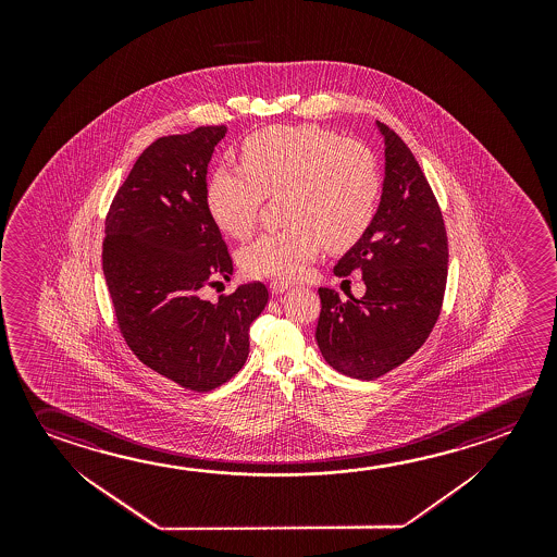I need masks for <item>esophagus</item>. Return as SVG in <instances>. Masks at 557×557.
I'll use <instances>...</instances> for the list:
<instances>
[{"mask_svg":"<svg viewBox=\"0 0 557 557\" xmlns=\"http://www.w3.org/2000/svg\"><path fill=\"white\" fill-rule=\"evenodd\" d=\"M292 287L293 283L285 282V280H274V282H270V292L274 293V295H282V293L292 289Z\"/></svg>","mask_w":557,"mask_h":557,"instance_id":"esophagus-1","label":"esophagus"}]
</instances>
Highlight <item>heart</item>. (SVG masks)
<instances>
[{
  "instance_id": "obj_1",
  "label": "heart",
  "mask_w": 557,
  "mask_h": 557,
  "mask_svg": "<svg viewBox=\"0 0 557 557\" xmlns=\"http://www.w3.org/2000/svg\"><path fill=\"white\" fill-rule=\"evenodd\" d=\"M283 194V220L240 252L256 277H299L329 247L346 250L373 223L381 169L373 151L319 126H274L248 137L243 166L221 164L208 183V208L225 233H252L265 196Z\"/></svg>"
}]
</instances>
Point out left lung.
I'll return each mask as SVG.
<instances>
[{
  "label": "left lung",
  "mask_w": 557,
  "mask_h": 557,
  "mask_svg": "<svg viewBox=\"0 0 557 557\" xmlns=\"http://www.w3.org/2000/svg\"><path fill=\"white\" fill-rule=\"evenodd\" d=\"M384 139L383 194L373 223L337 260L361 272L366 295L346 302L320 287L317 344L337 373L374 381L410 359L435 326L447 285V231L428 178L396 132Z\"/></svg>",
  "instance_id": "left-lung-1"
}]
</instances>
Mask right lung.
I'll use <instances>...</instances> for the list:
<instances>
[{"label": "right lung", "mask_w": 557, "mask_h": 557, "mask_svg": "<svg viewBox=\"0 0 557 557\" xmlns=\"http://www.w3.org/2000/svg\"><path fill=\"white\" fill-rule=\"evenodd\" d=\"M227 134L201 126L157 139L137 157L104 223L102 272L122 336L144 366L194 393L227 383L248 357L264 283L220 301L200 289L231 280L233 260L208 208V164Z\"/></svg>", "instance_id": "1"}]
</instances>
